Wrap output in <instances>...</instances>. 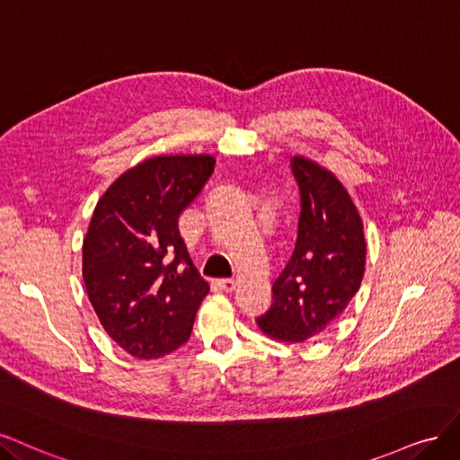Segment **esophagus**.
Returning <instances> with one entry per match:
<instances>
[{
    "instance_id": "obj_1",
    "label": "esophagus",
    "mask_w": 460,
    "mask_h": 460,
    "mask_svg": "<svg viewBox=\"0 0 460 460\" xmlns=\"http://www.w3.org/2000/svg\"><path fill=\"white\" fill-rule=\"evenodd\" d=\"M216 287L219 290H224V292H233L236 285H234L233 279H219V280H216Z\"/></svg>"
}]
</instances>
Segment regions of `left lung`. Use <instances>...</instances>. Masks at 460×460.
<instances>
[{
  "instance_id": "obj_1",
  "label": "left lung",
  "mask_w": 460,
  "mask_h": 460,
  "mask_svg": "<svg viewBox=\"0 0 460 460\" xmlns=\"http://www.w3.org/2000/svg\"><path fill=\"white\" fill-rule=\"evenodd\" d=\"M302 212L298 239L273 283V304L256 319L261 332L304 342L323 332L348 307L365 273L363 221L346 187L305 156L290 160Z\"/></svg>"
}]
</instances>
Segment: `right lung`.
Returning a JSON list of instances; mask_svg holds the SVG:
<instances>
[{
  "label": "right lung",
  "instance_id": "1",
  "mask_svg": "<svg viewBox=\"0 0 460 460\" xmlns=\"http://www.w3.org/2000/svg\"><path fill=\"white\" fill-rule=\"evenodd\" d=\"M216 166L210 155L153 156L124 172L95 206L82 275L102 329L137 359L183 346L210 287L177 219Z\"/></svg>",
  "mask_w": 460,
  "mask_h": 460
}]
</instances>
